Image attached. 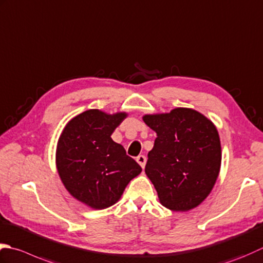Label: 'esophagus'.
I'll list each match as a JSON object with an SVG mask.
<instances>
[{"label":"esophagus","instance_id":"esophagus-1","mask_svg":"<svg viewBox=\"0 0 263 263\" xmlns=\"http://www.w3.org/2000/svg\"><path fill=\"white\" fill-rule=\"evenodd\" d=\"M146 161H147V158H146L145 155H139L137 157V162L139 163V165H140L142 168L145 167V165H146Z\"/></svg>","mask_w":263,"mask_h":263}]
</instances>
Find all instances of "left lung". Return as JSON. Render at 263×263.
<instances>
[{"instance_id": "8db88e82", "label": "left lung", "mask_w": 263, "mask_h": 263, "mask_svg": "<svg viewBox=\"0 0 263 263\" xmlns=\"http://www.w3.org/2000/svg\"><path fill=\"white\" fill-rule=\"evenodd\" d=\"M143 122L157 133L145 172L159 202L181 212L198 206L219 176L221 145L217 127L189 108L145 115Z\"/></svg>"}]
</instances>
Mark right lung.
Instances as JSON below:
<instances>
[{"instance_id":"obj_1","label":"right lung","mask_w":263,"mask_h":263,"mask_svg":"<svg viewBox=\"0 0 263 263\" xmlns=\"http://www.w3.org/2000/svg\"><path fill=\"white\" fill-rule=\"evenodd\" d=\"M125 117V112L86 110L67 123L59 138L55 163L61 181L71 196L92 209L115 204L141 172L124 147L110 138Z\"/></svg>"}]
</instances>
